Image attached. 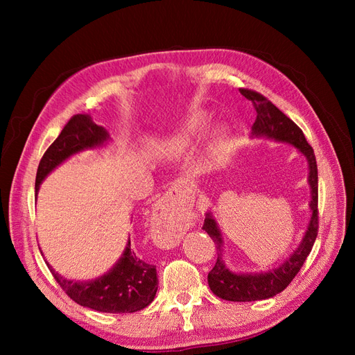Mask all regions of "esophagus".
Masks as SVG:
<instances>
[{"label":"esophagus","instance_id":"34e87169","mask_svg":"<svg viewBox=\"0 0 355 355\" xmlns=\"http://www.w3.org/2000/svg\"><path fill=\"white\" fill-rule=\"evenodd\" d=\"M189 185L187 182H176L159 198L153 214V239L161 247L176 245L180 239L179 210L187 200Z\"/></svg>","mask_w":355,"mask_h":355}]
</instances>
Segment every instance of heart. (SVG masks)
Masks as SVG:
<instances>
[{"label": "heart", "instance_id": "1", "mask_svg": "<svg viewBox=\"0 0 355 355\" xmlns=\"http://www.w3.org/2000/svg\"><path fill=\"white\" fill-rule=\"evenodd\" d=\"M209 116L207 114L204 112H198L194 114L192 116H189L188 120L182 124L178 132L175 135V137L178 139L179 142H191V141H197L204 133H206L207 127H209ZM216 141L218 144H223L225 141V132L219 130L216 135Z\"/></svg>", "mask_w": 355, "mask_h": 355}]
</instances>
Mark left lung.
I'll list each match as a JSON object with an SVG mask.
<instances>
[{"mask_svg":"<svg viewBox=\"0 0 355 355\" xmlns=\"http://www.w3.org/2000/svg\"><path fill=\"white\" fill-rule=\"evenodd\" d=\"M240 93L253 103L256 110V120L252 125V136L268 137L274 139L277 142L293 145L308 159V184L311 188L309 209L313 211L304 239L297 249L280 266L272 268V270L266 272L256 274L232 272L225 265L222 257L223 241L218 223L213 219L210 211L206 214L202 230L210 235L218 250V261L207 277L210 290L225 300L253 302V300L270 299L277 293H282L300 271L311 249H313L318 234V173L314 149L306 142L304 132L261 93L249 89H240Z\"/></svg>","mask_w":355,"mask_h":355,"instance_id":"left-lung-1","label":"left lung"}]
</instances>
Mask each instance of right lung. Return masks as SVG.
<instances>
[{
  "label": "right lung",
  "mask_w": 355,
  "mask_h": 355,
  "mask_svg": "<svg viewBox=\"0 0 355 355\" xmlns=\"http://www.w3.org/2000/svg\"><path fill=\"white\" fill-rule=\"evenodd\" d=\"M110 141V133L87 114H77L42 155L35 178V194L41 182L63 161L84 149H93ZM50 272L73 302L101 313H136L153 302L158 278L155 266L142 261L132 250L130 239L118 262L102 277L90 282H73L58 274L47 262Z\"/></svg>",
  "instance_id": "obj_1"
}]
</instances>
